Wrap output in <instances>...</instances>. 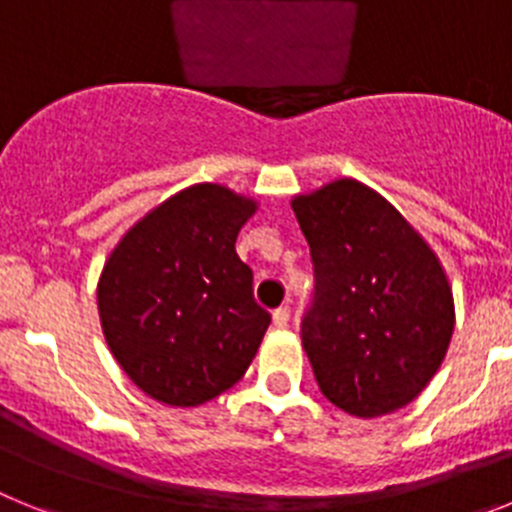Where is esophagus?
Listing matches in <instances>:
<instances>
[{
	"instance_id": "obj_1",
	"label": "esophagus",
	"mask_w": 512,
	"mask_h": 512,
	"mask_svg": "<svg viewBox=\"0 0 512 512\" xmlns=\"http://www.w3.org/2000/svg\"><path fill=\"white\" fill-rule=\"evenodd\" d=\"M271 320H274V328H287L289 307H277V310H274V315H271Z\"/></svg>"
}]
</instances>
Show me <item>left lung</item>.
<instances>
[{
    "label": "left lung",
    "instance_id": "8db88e82",
    "mask_svg": "<svg viewBox=\"0 0 512 512\" xmlns=\"http://www.w3.org/2000/svg\"><path fill=\"white\" fill-rule=\"evenodd\" d=\"M315 266L302 348L336 408L379 418L428 387L454 333V292L423 235L382 194L336 179L292 200Z\"/></svg>",
    "mask_w": 512,
    "mask_h": 512
}]
</instances>
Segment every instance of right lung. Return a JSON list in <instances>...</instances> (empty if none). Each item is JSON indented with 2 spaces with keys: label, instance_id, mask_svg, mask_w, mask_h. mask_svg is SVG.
I'll use <instances>...</instances> for the list:
<instances>
[{
  "label": "right lung",
  "instance_id": "obj_1",
  "mask_svg": "<svg viewBox=\"0 0 512 512\" xmlns=\"http://www.w3.org/2000/svg\"><path fill=\"white\" fill-rule=\"evenodd\" d=\"M256 210L223 184H192L140 217L104 261V341L153 400L194 408L251 366L271 318L235 238Z\"/></svg>",
  "mask_w": 512,
  "mask_h": 512
}]
</instances>
